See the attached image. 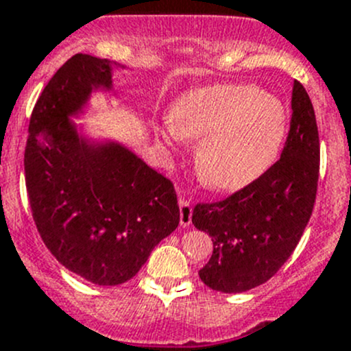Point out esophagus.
I'll return each mask as SVG.
<instances>
[{"instance_id":"34e87169","label":"esophagus","mask_w":351,"mask_h":351,"mask_svg":"<svg viewBox=\"0 0 351 351\" xmlns=\"http://www.w3.org/2000/svg\"><path fill=\"white\" fill-rule=\"evenodd\" d=\"M180 224H182V228H189L190 224H192V212H193V207H192V202L186 200V198H180Z\"/></svg>"}]
</instances>
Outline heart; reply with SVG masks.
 <instances>
[{
    "label": "heart",
    "instance_id": "obj_1",
    "mask_svg": "<svg viewBox=\"0 0 351 351\" xmlns=\"http://www.w3.org/2000/svg\"><path fill=\"white\" fill-rule=\"evenodd\" d=\"M287 134L284 104L250 84H215L180 98L169 125L158 130L166 144L200 141L195 169L205 186L236 192L275 162Z\"/></svg>",
    "mask_w": 351,
    "mask_h": 351
}]
</instances>
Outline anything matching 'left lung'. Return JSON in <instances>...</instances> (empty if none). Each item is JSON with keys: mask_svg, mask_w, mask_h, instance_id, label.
I'll return each instance as SVG.
<instances>
[{"mask_svg": "<svg viewBox=\"0 0 351 351\" xmlns=\"http://www.w3.org/2000/svg\"><path fill=\"white\" fill-rule=\"evenodd\" d=\"M319 180V134L306 88L293 81L292 119L280 159L231 197L197 204L192 222L214 251L198 271L212 290L238 293L270 280L299 244Z\"/></svg>", "mask_w": 351, "mask_h": 351, "instance_id": "8db88e82", "label": "left lung"}]
</instances>
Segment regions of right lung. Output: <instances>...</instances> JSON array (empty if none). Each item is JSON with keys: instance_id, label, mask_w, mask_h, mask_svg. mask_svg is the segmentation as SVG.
I'll list each match as a JSON object with an SVG mask.
<instances>
[{"instance_id": "add662e5", "label": "right lung", "mask_w": 351, "mask_h": 351, "mask_svg": "<svg viewBox=\"0 0 351 351\" xmlns=\"http://www.w3.org/2000/svg\"><path fill=\"white\" fill-rule=\"evenodd\" d=\"M112 62L76 54L35 104L25 183L42 241L67 270L97 285L136 277L180 222L173 183L117 143H91L69 117L98 88L112 90Z\"/></svg>"}]
</instances>
